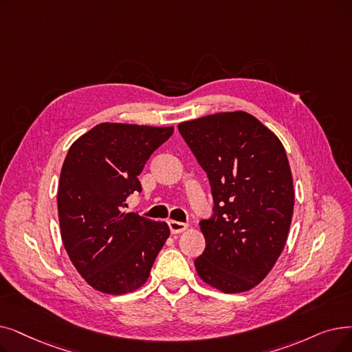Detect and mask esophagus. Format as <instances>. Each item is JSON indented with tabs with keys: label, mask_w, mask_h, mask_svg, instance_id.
I'll return each instance as SVG.
<instances>
[{
	"label": "esophagus",
	"mask_w": 352,
	"mask_h": 352,
	"mask_svg": "<svg viewBox=\"0 0 352 352\" xmlns=\"http://www.w3.org/2000/svg\"><path fill=\"white\" fill-rule=\"evenodd\" d=\"M168 226H170V230L173 234H179L184 230H187V224L186 223H181V221H174V220H170L168 221Z\"/></svg>",
	"instance_id": "esophagus-1"
}]
</instances>
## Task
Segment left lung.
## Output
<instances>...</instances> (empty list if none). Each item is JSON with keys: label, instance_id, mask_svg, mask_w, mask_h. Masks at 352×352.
<instances>
[{"label": "left lung", "instance_id": "left-lung-1", "mask_svg": "<svg viewBox=\"0 0 352 352\" xmlns=\"http://www.w3.org/2000/svg\"><path fill=\"white\" fill-rule=\"evenodd\" d=\"M179 133L207 173L212 217L200 221L206 249L195 270L207 285L239 294L261 283L279 258L295 191L286 151L248 112L181 122Z\"/></svg>", "mask_w": 352, "mask_h": 352}]
</instances>
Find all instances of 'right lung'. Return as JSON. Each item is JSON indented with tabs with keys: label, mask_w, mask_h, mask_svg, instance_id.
Wrapping results in <instances>:
<instances>
[{
	"label": "right lung",
	"mask_w": 352,
	"mask_h": 352,
	"mask_svg": "<svg viewBox=\"0 0 352 352\" xmlns=\"http://www.w3.org/2000/svg\"><path fill=\"white\" fill-rule=\"evenodd\" d=\"M173 132L174 126L104 122L67 152L57 191L60 232L72 263L99 292L140 289L170 236L166 223L122 208L142 191L138 175Z\"/></svg>",
	"instance_id": "right-lung-1"
}]
</instances>
